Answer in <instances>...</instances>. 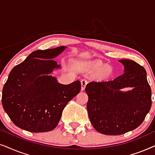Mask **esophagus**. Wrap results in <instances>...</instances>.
I'll return each mask as SVG.
<instances>
[{
    "instance_id": "34e87169",
    "label": "esophagus",
    "mask_w": 155,
    "mask_h": 155,
    "mask_svg": "<svg viewBox=\"0 0 155 155\" xmlns=\"http://www.w3.org/2000/svg\"><path fill=\"white\" fill-rule=\"evenodd\" d=\"M87 80L86 79H82L81 80V85H82V90L83 91L84 90V88H85V87L87 85Z\"/></svg>"
}]
</instances>
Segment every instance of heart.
<instances>
[{
    "mask_svg": "<svg viewBox=\"0 0 155 155\" xmlns=\"http://www.w3.org/2000/svg\"><path fill=\"white\" fill-rule=\"evenodd\" d=\"M94 65L96 67L98 68V67H100L101 66V64H100V63H95ZM107 73H108V70L107 69H104L103 71H102V75H106Z\"/></svg>",
    "mask_w": 155,
    "mask_h": 155,
    "instance_id": "b5f03b06",
    "label": "heart"
}]
</instances>
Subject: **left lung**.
Returning a JSON list of instances; mask_svg holds the SVG:
<instances>
[{"label":"left lung","mask_w":155,"mask_h":155,"mask_svg":"<svg viewBox=\"0 0 155 155\" xmlns=\"http://www.w3.org/2000/svg\"><path fill=\"white\" fill-rule=\"evenodd\" d=\"M125 73L112 80L91 82L86 85L89 118L101 134L117 135L137 128L152 105L151 88L144 67L134 61L122 59ZM133 87L124 93L120 89Z\"/></svg>","instance_id":"left-lung-1"}]
</instances>
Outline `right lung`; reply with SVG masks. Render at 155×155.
Here are the masks:
<instances>
[{
	"mask_svg": "<svg viewBox=\"0 0 155 155\" xmlns=\"http://www.w3.org/2000/svg\"><path fill=\"white\" fill-rule=\"evenodd\" d=\"M65 48L35 51L10 71L3 88L2 104L19 128L33 133L54 130L65 106L80 92L79 80L62 84L49 75L60 68L53 58Z\"/></svg>",
	"mask_w": 155,
	"mask_h": 155,
	"instance_id": "right-lung-1",
	"label": "right lung"
}]
</instances>
